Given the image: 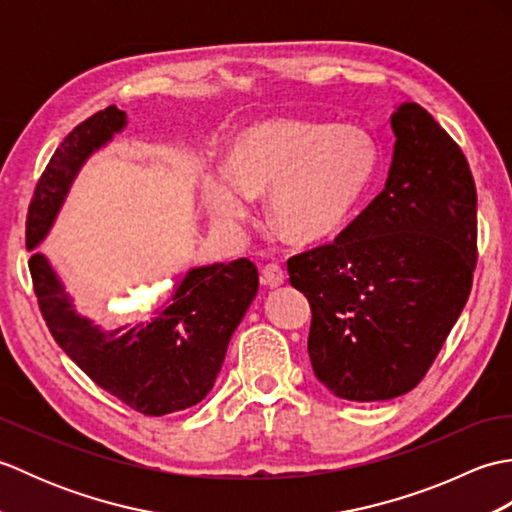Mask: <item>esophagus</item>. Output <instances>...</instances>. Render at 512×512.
<instances>
[{"label": "esophagus", "mask_w": 512, "mask_h": 512, "mask_svg": "<svg viewBox=\"0 0 512 512\" xmlns=\"http://www.w3.org/2000/svg\"><path fill=\"white\" fill-rule=\"evenodd\" d=\"M284 279H286V275H284V270H281L279 264H266L262 268V284L264 286L277 288V286L284 284Z\"/></svg>", "instance_id": "esophagus-1"}]
</instances>
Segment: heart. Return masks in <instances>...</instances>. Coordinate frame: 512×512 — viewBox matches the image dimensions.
Wrapping results in <instances>:
<instances>
[{
	"mask_svg": "<svg viewBox=\"0 0 512 512\" xmlns=\"http://www.w3.org/2000/svg\"><path fill=\"white\" fill-rule=\"evenodd\" d=\"M376 165L374 140L361 129L268 121L235 136L226 171H206L202 195L213 220L235 228L248 217V198L270 193V226L292 244H314L350 220Z\"/></svg>",
	"mask_w": 512,
	"mask_h": 512,
	"instance_id": "1",
	"label": "heart"
}]
</instances>
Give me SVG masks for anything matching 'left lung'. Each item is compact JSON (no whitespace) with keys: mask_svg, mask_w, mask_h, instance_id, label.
I'll use <instances>...</instances> for the list:
<instances>
[{"mask_svg":"<svg viewBox=\"0 0 512 512\" xmlns=\"http://www.w3.org/2000/svg\"><path fill=\"white\" fill-rule=\"evenodd\" d=\"M385 189L330 244L288 259L312 310L308 354L334 396L416 387L471 295L477 191L460 145L418 103L391 114Z\"/></svg>","mask_w":512,"mask_h":512,"instance_id":"obj_1","label":"left lung"}]
</instances>
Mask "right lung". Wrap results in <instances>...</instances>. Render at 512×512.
Segmentation results:
<instances>
[{"instance_id":"add662e5","label":"right lung","mask_w":512,"mask_h":512,"mask_svg":"<svg viewBox=\"0 0 512 512\" xmlns=\"http://www.w3.org/2000/svg\"><path fill=\"white\" fill-rule=\"evenodd\" d=\"M125 123V112L110 105L63 138L28 206V250L48 235L83 162ZM28 266L39 310L61 350L96 385L145 416L189 409L209 394L228 341L259 288L257 266L244 257L193 268L149 319L103 332L74 312L46 257L35 253Z\"/></svg>"}]
</instances>
